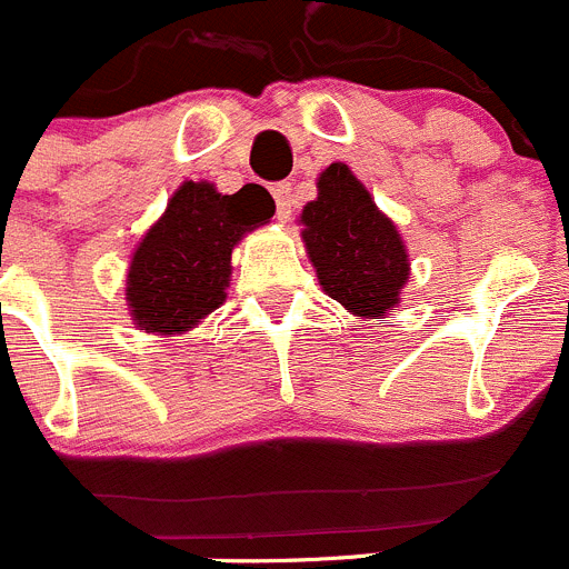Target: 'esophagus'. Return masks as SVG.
I'll use <instances>...</instances> for the list:
<instances>
[{
    "instance_id": "34e87169",
    "label": "esophagus",
    "mask_w": 569,
    "mask_h": 569,
    "mask_svg": "<svg viewBox=\"0 0 569 569\" xmlns=\"http://www.w3.org/2000/svg\"><path fill=\"white\" fill-rule=\"evenodd\" d=\"M273 199H276V216H279L281 222H288L290 208H293V184L290 182L273 184Z\"/></svg>"
}]
</instances>
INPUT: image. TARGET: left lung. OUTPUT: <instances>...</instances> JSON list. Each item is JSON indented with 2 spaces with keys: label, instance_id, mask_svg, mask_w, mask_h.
Masks as SVG:
<instances>
[{
  "label": "left lung",
  "instance_id": "1",
  "mask_svg": "<svg viewBox=\"0 0 569 569\" xmlns=\"http://www.w3.org/2000/svg\"><path fill=\"white\" fill-rule=\"evenodd\" d=\"M319 196L301 210V239L319 284L353 316H385L410 276L405 241L365 184L336 162L319 176Z\"/></svg>",
  "mask_w": 569,
  "mask_h": 569
}]
</instances>
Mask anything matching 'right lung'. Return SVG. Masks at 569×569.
<instances>
[{
  "label": "right lung",
  "mask_w": 569,
  "mask_h": 569,
  "mask_svg": "<svg viewBox=\"0 0 569 569\" xmlns=\"http://www.w3.org/2000/svg\"><path fill=\"white\" fill-rule=\"evenodd\" d=\"M273 210L261 188L222 196L210 182H184L130 259L124 299L136 325L176 336L213 313L228 299L230 253Z\"/></svg>",
  "instance_id": "obj_1"
}]
</instances>
